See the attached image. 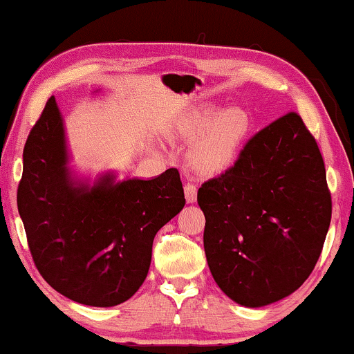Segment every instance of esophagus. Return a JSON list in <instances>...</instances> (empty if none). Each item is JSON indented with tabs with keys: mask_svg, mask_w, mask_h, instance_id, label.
Returning <instances> with one entry per match:
<instances>
[{
	"mask_svg": "<svg viewBox=\"0 0 354 354\" xmlns=\"http://www.w3.org/2000/svg\"><path fill=\"white\" fill-rule=\"evenodd\" d=\"M183 192H185V200L187 203H195L196 201V185H193V183H187L185 187H183Z\"/></svg>",
	"mask_w": 354,
	"mask_h": 354,
	"instance_id": "1",
	"label": "esophagus"
}]
</instances>
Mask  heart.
I'll use <instances>...</instances> for the list:
<instances>
[{"label": "heart", "instance_id": "1", "mask_svg": "<svg viewBox=\"0 0 354 354\" xmlns=\"http://www.w3.org/2000/svg\"><path fill=\"white\" fill-rule=\"evenodd\" d=\"M206 132L193 148L192 159L200 172L216 174L224 169L235 158L246 132L248 118L241 109L230 108L221 111L212 118L211 114L200 115L188 129L190 137H196L203 130Z\"/></svg>", "mask_w": 354, "mask_h": 354}]
</instances>
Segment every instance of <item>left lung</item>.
<instances>
[{
	"label": "left lung",
	"mask_w": 354,
	"mask_h": 354,
	"mask_svg": "<svg viewBox=\"0 0 354 354\" xmlns=\"http://www.w3.org/2000/svg\"><path fill=\"white\" fill-rule=\"evenodd\" d=\"M216 283L246 308L275 303L311 275L332 198L316 140L297 113L259 130L232 167L198 190Z\"/></svg>",
	"instance_id": "8db88e82"
}]
</instances>
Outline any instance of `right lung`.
Here are the masks:
<instances>
[{
    "mask_svg": "<svg viewBox=\"0 0 354 354\" xmlns=\"http://www.w3.org/2000/svg\"><path fill=\"white\" fill-rule=\"evenodd\" d=\"M55 96L28 133L17 209L33 263L56 292L86 306L127 301L142 287L158 230L185 206L180 174L151 180L113 172L93 185L72 177Z\"/></svg>",
    "mask_w": 354,
    "mask_h": 354,
    "instance_id": "1",
    "label": "right lung"
}]
</instances>
